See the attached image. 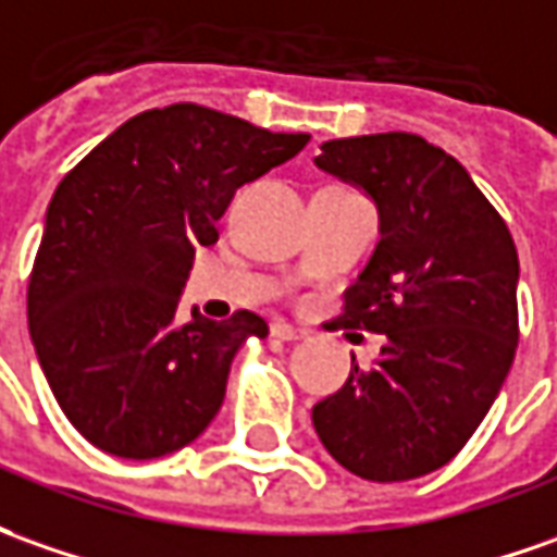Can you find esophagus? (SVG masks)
Returning a JSON list of instances; mask_svg holds the SVG:
<instances>
[{"label":"esophagus","mask_w":557,"mask_h":557,"mask_svg":"<svg viewBox=\"0 0 557 557\" xmlns=\"http://www.w3.org/2000/svg\"><path fill=\"white\" fill-rule=\"evenodd\" d=\"M271 335H274V338H280V342H301V338H308V329L289 326V323L277 320V323L271 326Z\"/></svg>","instance_id":"34e87169"}]
</instances>
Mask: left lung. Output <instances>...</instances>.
Here are the masks:
<instances>
[{"label": "left lung", "instance_id": "left-lung-1", "mask_svg": "<svg viewBox=\"0 0 557 557\" xmlns=\"http://www.w3.org/2000/svg\"><path fill=\"white\" fill-rule=\"evenodd\" d=\"M317 168L362 188L381 240L338 323L384 335L372 369L313 406L326 451L369 482L445 467L485 421L518 347V252L491 200L418 134L329 139Z\"/></svg>", "mask_w": 557, "mask_h": 557}]
</instances>
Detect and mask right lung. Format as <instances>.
Instances as JSON below:
<instances>
[{
  "label": "right lung",
  "instance_id": "add662e5",
  "mask_svg": "<svg viewBox=\"0 0 557 557\" xmlns=\"http://www.w3.org/2000/svg\"><path fill=\"white\" fill-rule=\"evenodd\" d=\"M308 139L173 103L124 121L57 185L26 317L54 399L90 445L151 460L210 426L231 359L268 323L252 310L176 320L195 247L219 240L240 185Z\"/></svg>",
  "mask_w": 557,
  "mask_h": 557
}]
</instances>
